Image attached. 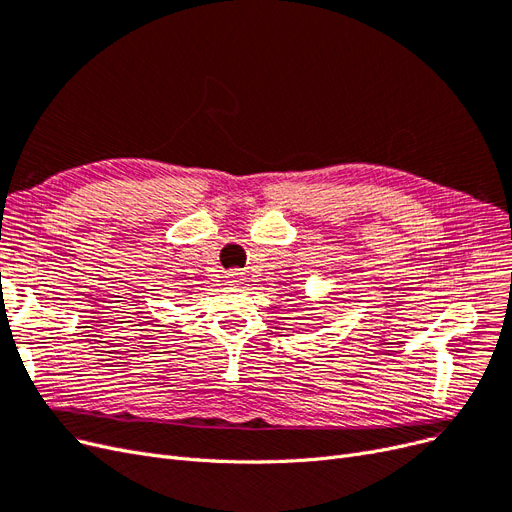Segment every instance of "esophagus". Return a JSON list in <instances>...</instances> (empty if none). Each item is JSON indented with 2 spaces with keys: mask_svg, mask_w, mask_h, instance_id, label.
<instances>
[{
  "mask_svg": "<svg viewBox=\"0 0 512 512\" xmlns=\"http://www.w3.org/2000/svg\"><path fill=\"white\" fill-rule=\"evenodd\" d=\"M227 280H229V283H234V285H240L242 280H244V276H242V272L232 270V272H227Z\"/></svg>",
  "mask_w": 512,
  "mask_h": 512,
  "instance_id": "obj_1",
  "label": "esophagus"
}]
</instances>
